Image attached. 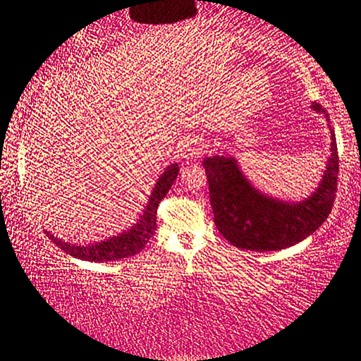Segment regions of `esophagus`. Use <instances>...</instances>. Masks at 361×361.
I'll return each mask as SVG.
<instances>
[{
    "mask_svg": "<svg viewBox=\"0 0 361 361\" xmlns=\"http://www.w3.org/2000/svg\"><path fill=\"white\" fill-rule=\"evenodd\" d=\"M202 152H204V143H202V140H199L197 137L188 138L186 142L183 143L181 156L185 161H192V159L199 157Z\"/></svg>",
    "mask_w": 361,
    "mask_h": 361,
    "instance_id": "1",
    "label": "esophagus"
}]
</instances>
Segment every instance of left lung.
I'll use <instances>...</instances> for the list:
<instances>
[{"label":"left lung","instance_id":"obj_1","mask_svg":"<svg viewBox=\"0 0 361 361\" xmlns=\"http://www.w3.org/2000/svg\"><path fill=\"white\" fill-rule=\"evenodd\" d=\"M314 111L325 109L312 103ZM331 130V129H329ZM331 154L319 188L302 202H285L259 192L242 173L234 157L204 161L215 224L232 245L253 252H276L304 240L328 218L338 191L339 157L331 130Z\"/></svg>","mask_w":361,"mask_h":361}]
</instances>
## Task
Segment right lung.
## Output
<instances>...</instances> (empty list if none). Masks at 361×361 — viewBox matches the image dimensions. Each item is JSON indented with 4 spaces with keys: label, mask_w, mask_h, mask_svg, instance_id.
<instances>
[{
    "label": "right lung",
    "mask_w": 361,
    "mask_h": 361,
    "mask_svg": "<svg viewBox=\"0 0 361 361\" xmlns=\"http://www.w3.org/2000/svg\"><path fill=\"white\" fill-rule=\"evenodd\" d=\"M180 172L178 164H172L166 169L159 180L156 183L154 189H152L149 202L146 205L142 218L138 219L137 224H133L130 229L122 232L119 235H114L111 239L97 242L94 245H75V243L63 242L62 239L54 237L51 232H47V237H51L57 247H60L71 256L85 261H116L121 258H129L140 253L143 250L146 243L154 235L156 231V215H157V207L161 204V200L166 197L170 186L173 185L176 180V175Z\"/></svg>",
    "instance_id": "right-lung-1"
}]
</instances>
